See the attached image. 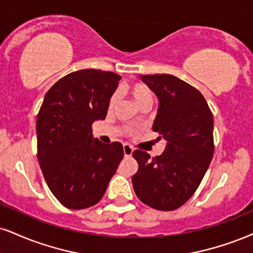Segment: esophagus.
I'll list each match as a JSON object with an SVG mask.
<instances>
[{
  "label": "esophagus",
  "mask_w": 253,
  "mask_h": 253,
  "mask_svg": "<svg viewBox=\"0 0 253 253\" xmlns=\"http://www.w3.org/2000/svg\"><path fill=\"white\" fill-rule=\"evenodd\" d=\"M133 153V147L128 144H125L124 145V154L125 157H130Z\"/></svg>",
  "instance_id": "obj_1"
}]
</instances>
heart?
Masks as SVG:
<instances>
[{"mask_svg": "<svg viewBox=\"0 0 253 253\" xmlns=\"http://www.w3.org/2000/svg\"><path fill=\"white\" fill-rule=\"evenodd\" d=\"M127 93L129 94V96L132 97L133 101L135 102V105L140 108L146 105L151 106L152 103H153V100H154L153 92H152L151 88L148 87L147 84H142V82H134V84H129V86L127 87ZM117 100H118V96L115 95V94L114 95H112L111 99H109L108 107L113 108L115 103H117Z\"/></svg>", "mask_w": 253, "mask_h": 253, "instance_id": "b5f03b06", "label": "heart"}]
</instances>
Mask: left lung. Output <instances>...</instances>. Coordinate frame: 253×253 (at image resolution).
Instances as JSON below:
<instances>
[{
	"instance_id": "1",
	"label": "left lung",
	"mask_w": 253,
	"mask_h": 253,
	"mask_svg": "<svg viewBox=\"0 0 253 253\" xmlns=\"http://www.w3.org/2000/svg\"><path fill=\"white\" fill-rule=\"evenodd\" d=\"M153 90L159 108L152 129L166 140L160 156L133 152L138 172L133 188L142 203L172 211L193 196L213 157V115L203 94L171 74L142 75Z\"/></svg>"
}]
</instances>
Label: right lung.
Instances as JSON below:
<instances>
[{"label": "right lung", "instance_id": "obj_1", "mask_svg": "<svg viewBox=\"0 0 253 253\" xmlns=\"http://www.w3.org/2000/svg\"><path fill=\"white\" fill-rule=\"evenodd\" d=\"M120 75L99 69L73 72L45 94L36 120L38 159L51 193L66 208L101 200L124 158L120 142L93 139L92 125L107 115Z\"/></svg>", "mask_w": 253, "mask_h": 253}]
</instances>
